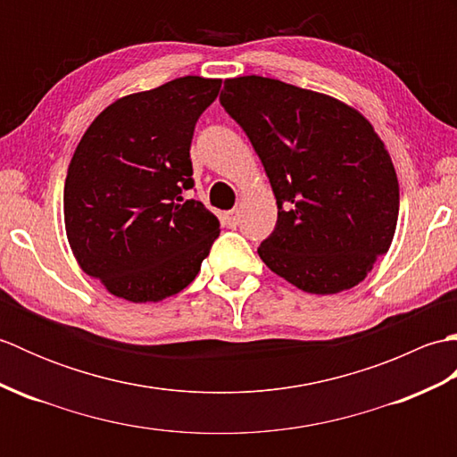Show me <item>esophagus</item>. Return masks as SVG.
Listing matches in <instances>:
<instances>
[{
    "label": "esophagus",
    "instance_id": "esophagus-1",
    "mask_svg": "<svg viewBox=\"0 0 457 457\" xmlns=\"http://www.w3.org/2000/svg\"><path fill=\"white\" fill-rule=\"evenodd\" d=\"M226 221H228V228H237L241 223V213L239 210H231L226 213Z\"/></svg>",
    "mask_w": 457,
    "mask_h": 457
}]
</instances>
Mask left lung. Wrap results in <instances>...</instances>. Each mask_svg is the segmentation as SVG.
I'll use <instances>...</instances> for the list:
<instances>
[{
	"label": "left lung",
	"instance_id": "1",
	"mask_svg": "<svg viewBox=\"0 0 457 457\" xmlns=\"http://www.w3.org/2000/svg\"><path fill=\"white\" fill-rule=\"evenodd\" d=\"M220 104L277 198V226L257 249L265 265L312 295L361 283L399 218V180L371 123L329 96L263 76L226 80Z\"/></svg>",
	"mask_w": 457,
	"mask_h": 457
}]
</instances>
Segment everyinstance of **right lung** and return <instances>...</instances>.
Wrapping results in <instances>:
<instances>
[{
	"label": "right lung",
	"mask_w": 457,
	"mask_h": 457,
	"mask_svg": "<svg viewBox=\"0 0 457 457\" xmlns=\"http://www.w3.org/2000/svg\"><path fill=\"white\" fill-rule=\"evenodd\" d=\"M221 80L184 76L108 105L64 182L68 244L86 275L129 303H159L196 278L220 221L194 188L190 143Z\"/></svg>",
	"instance_id": "add662e5"
}]
</instances>
